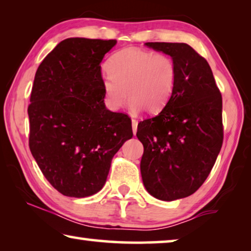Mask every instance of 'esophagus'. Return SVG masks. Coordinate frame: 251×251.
Returning <instances> with one entry per match:
<instances>
[{"mask_svg":"<svg viewBox=\"0 0 251 251\" xmlns=\"http://www.w3.org/2000/svg\"><path fill=\"white\" fill-rule=\"evenodd\" d=\"M137 125H138V122L136 120L131 121V127H133V133L134 135L136 134V131H137Z\"/></svg>","mask_w":251,"mask_h":251,"instance_id":"esophagus-1","label":"esophagus"}]
</instances>
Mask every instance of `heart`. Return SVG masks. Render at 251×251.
<instances>
[{
    "label": "heart",
    "mask_w": 251,
    "mask_h": 251,
    "mask_svg": "<svg viewBox=\"0 0 251 251\" xmlns=\"http://www.w3.org/2000/svg\"><path fill=\"white\" fill-rule=\"evenodd\" d=\"M107 71L101 84L106 104L113 110L124 106L129 97L134 109L158 112L171 99L177 79L172 57L139 49H125L114 54Z\"/></svg>",
    "instance_id": "heart-1"
}]
</instances>
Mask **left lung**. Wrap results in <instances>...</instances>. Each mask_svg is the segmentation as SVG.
I'll return each instance as SVG.
<instances>
[{
	"label": "left lung",
	"mask_w": 251,
	"mask_h": 251,
	"mask_svg": "<svg viewBox=\"0 0 251 251\" xmlns=\"http://www.w3.org/2000/svg\"><path fill=\"white\" fill-rule=\"evenodd\" d=\"M171 55L176 85L161 112L138 123L143 182L165 201L188 197L209 175L223 146V99L209 64L186 43L148 42Z\"/></svg>",
	"instance_id": "8db88e82"
}]
</instances>
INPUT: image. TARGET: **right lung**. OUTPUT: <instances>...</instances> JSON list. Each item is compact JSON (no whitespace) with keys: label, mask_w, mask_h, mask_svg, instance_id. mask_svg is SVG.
I'll return each mask as SVG.
<instances>
[{"label":"right lung","mask_w":251,"mask_h":251,"mask_svg":"<svg viewBox=\"0 0 251 251\" xmlns=\"http://www.w3.org/2000/svg\"><path fill=\"white\" fill-rule=\"evenodd\" d=\"M116 40L72 37L36 71L27 113L34 159L58 193L83 198L103 188L114 155L133 137L131 120L104 103L100 62Z\"/></svg>","instance_id":"1"}]
</instances>
